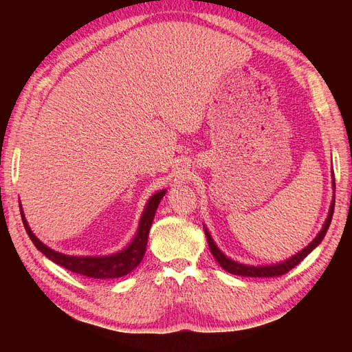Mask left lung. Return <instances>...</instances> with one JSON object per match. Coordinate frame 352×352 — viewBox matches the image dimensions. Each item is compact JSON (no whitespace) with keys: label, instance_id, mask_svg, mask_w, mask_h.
<instances>
[{"label":"left lung","instance_id":"obj_1","mask_svg":"<svg viewBox=\"0 0 352 352\" xmlns=\"http://www.w3.org/2000/svg\"><path fill=\"white\" fill-rule=\"evenodd\" d=\"M336 188V186H334ZM333 212H334V201L331 203V207H330V213H328V218L324 223L322 230L319 231V234L315 237V241H313L309 246H305V248L298 252L296 256H294L292 258L286 260V261H281V263L278 265H272V266H248V265H241L237 263V261H233L231 258H228L227 256H223V254L219 251L218 246L214 245L213 239L210 237V234H208V231H206V236H207V242H208V248H210L213 257L216 258V261L226 269L227 272L230 274H234V275H241V276H280V275H284L286 272H289L290 269H294L298 263H300L301 260H304L305 257L309 256V254L316 248V246L320 243V241H322L328 227H330L331 223V218H333Z\"/></svg>","mask_w":352,"mask_h":352}]
</instances>
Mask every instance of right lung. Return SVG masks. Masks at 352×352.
<instances>
[{
	"label": "right lung",
	"mask_w": 352,
	"mask_h": 352,
	"mask_svg": "<svg viewBox=\"0 0 352 352\" xmlns=\"http://www.w3.org/2000/svg\"><path fill=\"white\" fill-rule=\"evenodd\" d=\"M164 192L166 190L157 192L155 195L149 198L144 210V214H142L140 218L138 233L134 236L133 242L126 246L125 250L113 254V256H104V257L65 256L62 252H57L54 250L48 248L47 245H43L39 239L33 234V231L30 230L28 223L24 218V213H22V208H21V218H22V223H24L25 227L27 234L30 236V239H32V242L34 243L36 248L42 254H45L50 260L54 261V263L60 265L62 267L68 269L71 272L91 276V278H119V276L130 274L133 269L140 263L142 258H144L149 228H151L155 210L160 204Z\"/></svg>",
	"instance_id": "right-lung-1"
}]
</instances>
